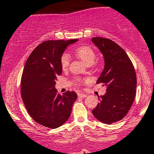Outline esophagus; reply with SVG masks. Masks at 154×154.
<instances>
[{
  "label": "esophagus",
  "instance_id": "esophagus-1",
  "mask_svg": "<svg viewBox=\"0 0 154 154\" xmlns=\"http://www.w3.org/2000/svg\"><path fill=\"white\" fill-rule=\"evenodd\" d=\"M78 96L80 97V98H86L87 97V94H85V93H79Z\"/></svg>",
  "mask_w": 154,
  "mask_h": 154
}]
</instances>
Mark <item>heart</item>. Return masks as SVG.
<instances>
[{
	"label": "heart",
	"mask_w": 154,
	"mask_h": 154,
	"mask_svg": "<svg viewBox=\"0 0 154 154\" xmlns=\"http://www.w3.org/2000/svg\"><path fill=\"white\" fill-rule=\"evenodd\" d=\"M75 56H77L79 59H81L84 62L85 64L87 66H91V65H96V63H94L95 58H96V54L95 52L92 48L91 47L88 46V45H82L77 48L75 51ZM60 64L63 70H66L68 68L69 64V58L66 54L63 55L61 58L60 61ZM77 83H80V81L79 79L76 80Z\"/></svg>",
	"instance_id": "heart-1"
}]
</instances>
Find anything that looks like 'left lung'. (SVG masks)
<instances>
[{"mask_svg": "<svg viewBox=\"0 0 154 154\" xmlns=\"http://www.w3.org/2000/svg\"><path fill=\"white\" fill-rule=\"evenodd\" d=\"M93 43L103 55L105 66L96 83H103L106 93L92 111L101 122L110 125L122 119L131 108L136 94L137 77L131 60L123 48L108 38L95 37Z\"/></svg>", "mask_w": 154, "mask_h": 154, "instance_id": "1", "label": "left lung"}]
</instances>
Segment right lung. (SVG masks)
I'll return each instance as SVG.
<instances>
[{"instance_id": "1", "label": "right lung", "mask_w": 154, "mask_h": 154, "mask_svg": "<svg viewBox=\"0 0 154 154\" xmlns=\"http://www.w3.org/2000/svg\"><path fill=\"white\" fill-rule=\"evenodd\" d=\"M77 40L43 42L33 50L24 65L21 79L23 102L29 116L46 128H57L66 122L77 98L74 91L61 95L55 89L57 76L62 72L61 56L67 45Z\"/></svg>"}]
</instances>
